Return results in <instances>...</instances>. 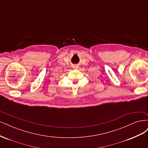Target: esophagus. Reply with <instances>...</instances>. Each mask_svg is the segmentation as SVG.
Instances as JSON below:
<instances>
[{
  "instance_id": "34e87169",
  "label": "esophagus",
  "mask_w": 148,
  "mask_h": 148,
  "mask_svg": "<svg viewBox=\"0 0 148 148\" xmlns=\"http://www.w3.org/2000/svg\"><path fill=\"white\" fill-rule=\"evenodd\" d=\"M73 67H74V69H78L79 68V66L78 65H75Z\"/></svg>"
}]
</instances>
